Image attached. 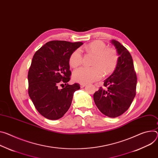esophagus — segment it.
Wrapping results in <instances>:
<instances>
[{
    "label": "esophagus",
    "instance_id": "obj_1",
    "mask_svg": "<svg viewBox=\"0 0 158 158\" xmlns=\"http://www.w3.org/2000/svg\"><path fill=\"white\" fill-rule=\"evenodd\" d=\"M85 85H86V84H80L81 88H84V87L85 86Z\"/></svg>",
    "mask_w": 158,
    "mask_h": 158
}]
</instances>
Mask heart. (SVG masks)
Masks as SVG:
<instances>
[{"instance_id": "1", "label": "heart", "mask_w": 158, "mask_h": 158, "mask_svg": "<svg viewBox=\"0 0 158 158\" xmlns=\"http://www.w3.org/2000/svg\"><path fill=\"white\" fill-rule=\"evenodd\" d=\"M88 52L94 55L91 68L82 67L76 70L73 74L74 81L85 84L101 79L103 73L110 75L115 70L118 56L115 49L108 48L105 43L101 40H94L85 47ZM82 62V56L79 49L75 50L69 56V63L72 68H77Z\"/></svg>"}]
</instances>
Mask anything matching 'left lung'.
<instances>
[{
  "mask_svg": "<svg viewBox=\"0 0 158 158\" xmlns=\"http://www.w3.org/2000/svg\"><path fill=\"white\" fill-rule=\"evenodd\" d=\"M118 57L117 67L113 74L104 81L93 95L94 103L105 115L115 118L119 117L130 107L136 94L137 76L132 57L120 42L112 40Z\"/></svg>",
  "mask_w": 158,
  "mask_h": 158,
  "instance_id": "left-lung-1",
  "label": "left lung"
}]
</instances>
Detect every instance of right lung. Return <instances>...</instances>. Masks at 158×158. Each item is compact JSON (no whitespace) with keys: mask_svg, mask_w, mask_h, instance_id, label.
<instances>
[{"mask_svg":"<svg viewBox=\"0 0 158 158\" xmlns=\"http://www.w3.org/2000/svg\"><path fill=\"white\" fill-rule=\"evenodd\" d=\"M82 44L50 41L33 57L27 75L28 94L36 109L46 118H62L71 105L74 92L80 89L77 83L67 84L71 75L69 59ZM62 85L63 89H59L58 85Z\"/></svg>","mask_w":158,"mask_h":158,"instance_id":"1","label":"right lung"}]
</instances>
